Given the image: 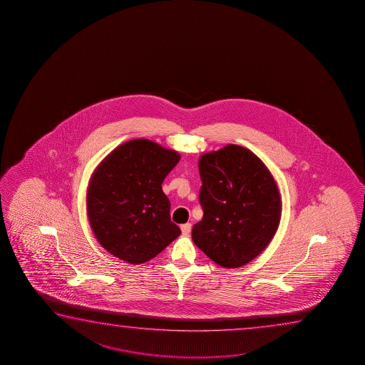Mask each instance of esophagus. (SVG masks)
<instances>
[{
  "instance_id": "obj_1",
  "label": "esophagus",
  "mask_w": 365,
  "mask_h": 365,
  "mask_svg": "<svg viewBox=\"0 0 365 365\" xmlns=\"http://www.w3.org/2000/svg\"><path fill=\"white\" fill-rule=\"evenodd\" d=\"M180 230H182V235H188L192 230V225L190 223H185V225H180Z\"/></svg>"
}]
</instances>
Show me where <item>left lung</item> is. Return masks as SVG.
Instances as JSON below:
<instances>
[{
	"label": "left lung",
	"instance_id": "8db88e82",
	"mask_svg": "<svg viewBox=\"0 0 365 365\" xmlns=\"http://www.w3.org/2000/svg\"><path fill=\"white\" fill-rule=\"evenodd\" d=\"M200 202L203 218L192 240L215 263L238 268L273 240L279 225V190L267 165L252 150L227 145L200 155Z\"/></svg>",
	"mask_w": 365,
	"mask_h": 365
}]
</instances>
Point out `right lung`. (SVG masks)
I'll return each instance as SVG.
<instances>
[{"label": "right lung", "mask_w": 365, "mask_h": 365, "mask_svg": "<svg viewBox=\"0 0 365 365\" xmlns=\"http://www.w3.org/2000/svg\"><path fill=\"white\" fill-rule=\"evenodd\" d=\"M153 140L125 142L101 162L87 188V215L100 245L130 264L160 255L180 235L162 183L180 162Z\"/></svg>", "instance_id": "right-lung-1"}]
</instances>
